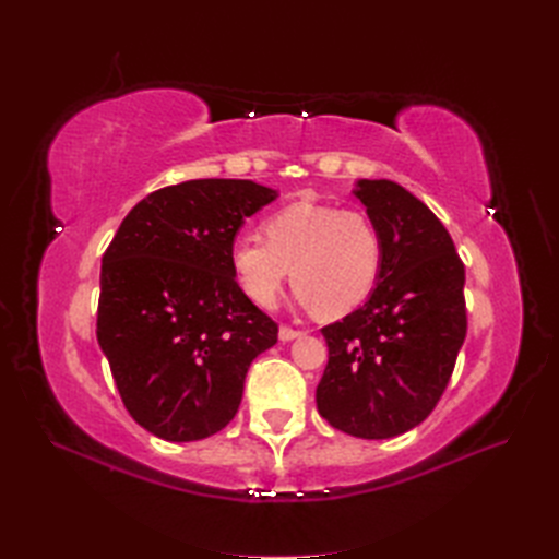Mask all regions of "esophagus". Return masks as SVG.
<instances>
[{
  "instance_id": "esophagus-1",
  "label": "esophagus",
  "mask_w": 559,
  "mask_h": 559,
  "mask_svg": "<svg viewBox=\"0 0 559 559\" xmlns=\"http://www.w3.org/2000/svg\"><path fill=\"white\" fill-rule=\"evenodd\" d=\"M298 335H302V331L292 329V326H280V341L282 343H289V341H294V337H298Z\"/></svg>"
}]
</instances>
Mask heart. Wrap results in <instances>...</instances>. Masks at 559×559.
Here are the masks:
<instances>
[{
    "label": "heart",
    "mask_w": 559,
    "mask_h": 559,
    "mask_svg": "<svg viewBox=\"0 0 559 559\" xmlns=\"http://www.w3.org/2000/svg\"><path fill=\"white\" fill-rule=\"evenodd\" d=\"M263 235H242L228 251L235 282L261 308L275 306L289 270L298 300L324 317L354 310L376 289L382 235L361 210L292 202L265 218Z\"/></svg>",
    "instance_id": "1"
}]
</instances>
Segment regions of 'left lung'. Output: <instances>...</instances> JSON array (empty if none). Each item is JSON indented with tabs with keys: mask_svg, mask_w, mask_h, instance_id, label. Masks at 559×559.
<instances>
[{
	"mask_svg": "<svg viewBox=\"0 0 559 559\" xmlns=\"http://www.w3.org/2000/svg\"><path fill=\"white\" fill-rule=\"evenodd\" d=\"M354 195L382 235V270L359 310L321 329L329 364L317 411L380 441L417 427L443 396L466 337V277L450 233L411 191L359 179Z\"/></svg>",
	"mask_w": 559,
	"mask_h": 559,
	"instance_id": "obj_1",
	"label": "left lung"
}]
</instances>
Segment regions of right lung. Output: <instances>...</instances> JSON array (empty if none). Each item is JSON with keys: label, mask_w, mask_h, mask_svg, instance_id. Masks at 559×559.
<instances>
[{"label": "right lung", "mask_w": 559, "mask_h": 559, "mask_svg": "<svg viewBox=\"0 0 559 559\" xmlns=\"http://www.w3.org/2000/svg\"><path fill=\"white\" fill-rule=\"evenodd\" d=\"M277 191L249 179H191L138 202L103 257L97 343L123 405L170 443L222 431L251 361L277 324L235 282L228 251Z\"/></svg>", "instance_id": "right-lung-1"}]
</instances>
